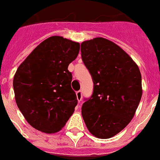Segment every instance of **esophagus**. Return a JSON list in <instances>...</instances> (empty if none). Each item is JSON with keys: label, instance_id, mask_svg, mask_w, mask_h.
Returning <instances> with one entry per match:
<instances>
[{"label": "esophagus", "instance_id": "obj_1", "mask_svg": "<svg viewBox=\"0 0 160 160\" xmlns=\"http://www.w3.org/2000/svg\"><path fill=\"white\" fill-rule=\"evenodd\" d=\"M76 97H77L78 102H80L81 99H82V91L81 90H79V91L76 92Z\"/></svg>", "mask_w": 160, "mask_h": 160}]
</instances>
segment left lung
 <instances>
[{
	"label": "left lung",
	"instance_id": "1",
	"mask_svg": "<svg viewBox=\"0 0 160 160\" xmlns=\"http://www.w3.org/2000/svg\"><path fill=\"white\" fill-rule=\"evenodd\" d=\"M81 58L93 82L81 113L87 128L100 139L111 138L135 115L142 96L138 66L125 51L103 38L84 41Z\"/></svg>",
	"mask_w": 160,
	"mask_h": 160
}]
</instances>
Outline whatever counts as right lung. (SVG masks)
Segmentation results:
<instances>
[{
	"mask_svg": "<svg viewBox=\"0 0 160 160\" xmlns=\"http://www.w3.org/2000/svg\"><path fill=\"white\" fill-rule=\"evenodd\" d=\"M80 43L52 36L36 47L19 65L13 80L19 109L33 128L48 134L62 130L77 105L69 64Z\"/></svg>",
	"mask_w": 160,
	"mask_h": 160,
	"instance_id": "add662e5",
	"label": "right lung"
}]
</instances>
